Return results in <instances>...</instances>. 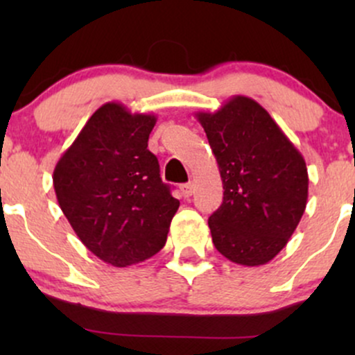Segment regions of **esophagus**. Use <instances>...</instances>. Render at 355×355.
I'll return each mask as SVG.
<instances>
[{
  "instance_id": "obj_1",
  "label": "esophagus",
  "mask_w": 355,
  "mask_h": 355,
  "mask_svg": "<svg viewBox=\"0 0 355 355\" xmlns=\"http://www.w3.org/2000/svg\"><path fill=\"white\" fill-rule=\"evenodd\" d=\"M180 190H182L183 198H189V197H191V193H193V183H191V182H189V183H183V185L180 187Z\"/></svg>"
}]
</instances>
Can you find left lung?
Wrapping results in <instances>:
<instances>
[{"mask_svg": "<svg viewBox=\"0 0 355 355\" xmlns=\"http://www.w3.org/2000/svg\"><path fill=\"white\" fill-rule=\"evenodd\" d=\"M223 183V202L210 215L214 245L240 266L270 262L287 245L309 197L304 157L248 96H232L215 113L198 112Z\"/></svg>", "mask_w": 355, "mask_h": 355, "instance_id": "1", "label": "left lung"}]
</instances>
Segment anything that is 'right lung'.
<instances>
[{"mask_svg": "<svg viewBox=\"0 0 355 355\" xmlns=\"http://www.w3.org/2000/svg\"><path fill=\"white\" fill-rule=\"evenodd\" d=\"M155 123V115L105 103L53 172L56 198L75 234L113 267L140 263L160 252L180 207L146 148Z\"/></svg>", "mask_w": 355, "mask_h": 355, "instance_id": "obj_1", "label": "right lung"}]
</instances>
